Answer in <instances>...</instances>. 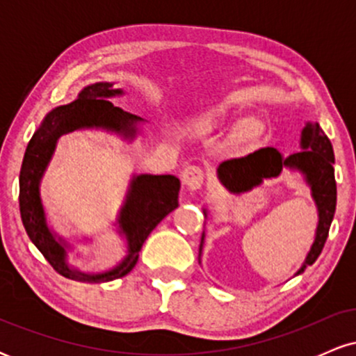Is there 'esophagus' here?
Segmentation results:
<instances>
[{"mask_svg":"<svg viewBox=\"0 0 356 356\" xmlns=\"http://www.w3.org/2000/svg\"><path fill=\"white\" fill-rule=\"evenodd\" d=\"M181 181L191 191L201 189L204 184V169L199 165H187L181 172Z\"/></svg>","mask_w":356,"mask_h":356,"instance_id":"esophagus-1","label":"esophagus"}]
</instances>
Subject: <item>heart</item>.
I'll list each match as a JSON object with an SVG mask.
<instances>
[{
    "mask_svg": "<svg viewBox=\"0 0 356 356\" xmlns=\"http://www.w3.org/2000/svg\"><path fill=\"white\" fill-rule=\"evenodd\" d=\"M216 125V118H202L201 122H199V127L204 130L211 129V127ZM261 134V127L257 124H249L246 129H244V138L246 140H254V138L259 137Z\"/></svg>",
    "mask_w": 356,
    "mask_h": 356,
    "instance_id": "b5f03b06",
    "label": "heart"
}]
</instances>
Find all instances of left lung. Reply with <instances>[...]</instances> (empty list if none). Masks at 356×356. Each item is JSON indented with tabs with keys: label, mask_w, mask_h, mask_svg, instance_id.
<instances>
[{
	"label": "left lung",
	"mask_w": 356,
	"mask_h": 356,
	"mask_svg": "<svg viewBox=\"0 0 356 356\" xmlns=\"http://www.w3.org/2000/svg\"><path fill=\"white\" fill-rule=\"evenodd\" d=\"M301 147L303 150L291 154L286 159L281 157L276 149L266 147V149L256 150L246 157L224 161L218 169L220 182L234 194L248 192L266 179L277 177L283 167L300 169L305 174L306 181L312 187L314 201H316L320 220H318L316 238H314L313 246L306 256L305 264L296 275L303 273L306 266H312L321 254L326 238H328L330 226H332L334 209H337L333 147L318 122L305 127L303 136H301Z\"/></svg>",
	"instance_id": "8db88e82"
}]
</instances>
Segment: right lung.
Here are the masks:
<instances>
[{
  "label": "right lung",
  "instance_id": "obj_1",
  "mask_svg": "<svg viewBox=\"0 0 356 356\" xmlns=\"http://www.w3.org/2000/svg\"><path fill=\"white\" fill-rule=\"evenodd\" d=\"M122 90H113L112 83H95L83 88L79 99L68 105L51 110L44 117L42 127L33 134L24 152L22 170H19V214L28 238L38 248L44 259L61 276L83 283H105L125 276L132 271L138 259V251L147 236L165 218L169 212L179 207L181 182L174 175H138L130 186L129 197L122 207L118 224L129 243V254L122 264L104 275H81L73 271L65 263V246L55 239L44 220V212L40 199V179L50 162L56 140L63 134L87 127H102L115 130L125 136H134V122L140 118L115 107L108 97L120 95Z\"/></svg>",
  "mask_w": 356,
  "mask_h": 356
}]
</instances>
